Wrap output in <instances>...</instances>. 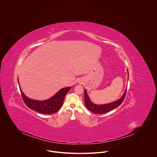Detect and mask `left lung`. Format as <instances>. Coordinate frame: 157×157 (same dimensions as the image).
Returning <instances> with one entry per match:
<instances>
[{
    "instance_id": "left-lung-1",
    "label": "left lung",
    "mask_w": 157,
    "mask_h": 157,
    "mask_svg": "<svg viewBox=\"0 0 157 157\" xmlns=\"http://www.w3.org/2000/svg\"><path fill=\"white\" fill-rule=\"evenodd\" d=\"M128 73V77H129V72ZM126 90L124 92L123 95L120 97L118 100L113 101L109 103L104 104V105H96L92 102V101L90 99V97L87 93V90H84V95H85V106L88 109H89L90 111L95 113H104L106 112H109L112 109H115V108L120 106L122 102L123 101L126 94Z\"/></svg>"
}]
</instances>
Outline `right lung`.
<instances>
[{"instance_id": "obj_1", "label": "right lung", "mask_w": 157, "mask_h": 157, "mask_svg": "<svg viewBox=\"0 0 157 157\" xmlns=\"http://www.w3.org/2000/svg\"><path fill=\"white\" fill-rule=\"evenodd\" d=\"M18 83L23 100L26 105L29 108L36 112L44 114H51L58 111L63 103L65 95L71 89V87L64 88L59 90L56 94L49 99L45 100H36L29 98L24 94L21 88L19 78Z\"/></svg>"}]
</instances>
